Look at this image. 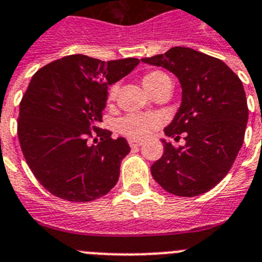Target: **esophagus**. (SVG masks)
<instances>
[{"label":"esophagus","instance_id":"obj_1","mask_svg":"<svg viewBox=\"0 0 262 262\" xmlns=\"http://www.w3.org/2000/svg\"><path fill=\"white\" fill-rule=\"evenodd\" d=\"M129 145H130L132 148L140 147V146L142 145V142H141V141H129Z\"/></svg>","mask_w":262,"mask_h":262}]
</instances>
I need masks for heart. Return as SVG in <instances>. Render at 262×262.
<instances>
[{
	"mask_svg": "<svg viewBox=\"0 0 262 262\" xmlns=\"http://www.w3.org/2000/svg\"><path fill=\"white\" fill-rule=\"evenodd\" d=\"M143 86L150 93L157 91L159 87L164 84L172 83L171 78L162 70H152L146 73L142 77ZM117 86H112L108 91V103H112L117 95ZM160 125V119L154 115H143V114H130L122 117L119 121V132L124 136L133 138V140H143L154 129Z\"/></svg>",
	"mask_w": 262,
	"mask_h": 262,
	"instance_id": "1",
	"label": "heart"
}]
</instances>
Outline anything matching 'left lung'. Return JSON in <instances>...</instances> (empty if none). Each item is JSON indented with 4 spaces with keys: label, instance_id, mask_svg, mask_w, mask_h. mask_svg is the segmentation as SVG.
I'll return each mask as SVG.
<instances>
[{
    "label": "left lung",
    "instance_id": "8db88e82",
    "mask_svg": "<svg viewBox=\"0 0 262 262\" xmlns=\"http://www.w3.org/2000/svg\"><path fill=\"white\" fill-rule=\"evenodd\" d=\"M142 62L169 70L180 81L183 99L164 133L185 145L164 143L151 175L171 194L194 197L210 190L228 173L244 141L248 105L242 81L219 58L185 47Z\"/></svg>",
    "mask_w": 262,
    "mask_h": 262
}]
</instances>
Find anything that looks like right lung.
Instances as JSON below:
<instances>
[{
  "instance_id": "add662e5",
  "label": "right lung",
  "mask_w": 262,
  "mask_h": 262,
  "mask_svg": "<svg viewBox=\"0 0 262 262\" xmlns=\"http://www.w3.org/2000/svg\"><path fill=\"white\" fill-rule=\"evenodd\" d=\"M138 63L133 57L105 62L70 55L34 74L19 104L18 138L32 173L53 195L89 202L116 185L130 147L125 138L114 140L98 124L108 86Z\"/></svg>"
}]
</instances>
